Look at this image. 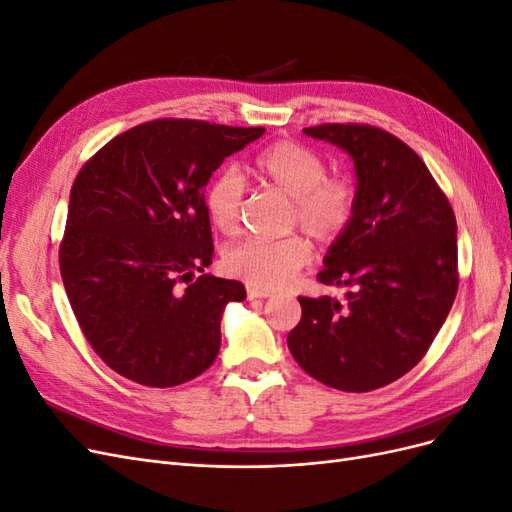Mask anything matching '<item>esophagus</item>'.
Segmentation results:
<instances>
[{"mask_svg":"<svg viewBox=\"0 0 512 512\" xmlns=\"http://www.w3.org/2000/svg\"><path fill=\"white\" fill-rule=\"evenodd\" d=\"M247 297H250V299H267V297H271V290L247 286Z\"/></svg>","mask_w":512,"mask_h":512,"instance_id":"34e87169","label":"esophagus"}]
</instances>
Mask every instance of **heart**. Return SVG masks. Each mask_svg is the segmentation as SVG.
<instances>
[{"mask_svg": "<svg viewBox=\"0 0 512 512\" xmlns=\"http://www.w3.org/2000/svg\"><path fill=\"white\" fill-rule=\"evenodd\" d=\"M254 175L292 200V220L318 243L335 241L350 224L354 188L348 179L329 177L320 153L301 143L280 141L254 158ZM245 185L237 170L226 168L209 183L207 211L213 224L232 235L241 224ZM312 258L303 237L245 239L224 254L226 269L243 282L280 288Z\"/></svg>", "mask_w": 512, "mask_h": 512, "instance_id": "heart-1", "label": "heart"}]
</instances>
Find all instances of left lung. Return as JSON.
<instances>
[{
	"instance_id": "1",
	"label": "left lung",
	"mask_w": 512,
	"mask_h": 512,
	"mask_svg": "<svg viewBox=\"0 0 512 512\" xmlns=\"http://www.w3.org/2000/svg\"><path fill=\"white\" fill-rule=\"evenodd\" d=\"M303 132L346 151L356 192L350 224L318 280L344 299L299 297L288 335L294 361L348 393L376 391L423 359L457 294V222L425 162L374 126L324 123Z\"/></svg>"
}]
</instances>
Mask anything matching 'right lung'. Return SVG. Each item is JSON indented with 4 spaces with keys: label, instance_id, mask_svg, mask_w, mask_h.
<instances>
[{
    "label": "right lung",
    "instance_id": "obj_1",
    "mask_svg": "<svg viewBox=\"0 0 512 512\" xmlns=\"http://www.w3.org/2000/svg\"><path fill=\"white\" fill-rule=\"evenodd\" d=\"M262 134L158 119L115 136L76 175L61 280L87 342L119 376L166 389L213 365L224 309L245 299V286L205 273L213 258L205 188Z\"/></svg>",
    "mask_w": 512,
    "mask_h": 512
}]
</instances>
